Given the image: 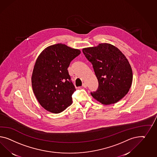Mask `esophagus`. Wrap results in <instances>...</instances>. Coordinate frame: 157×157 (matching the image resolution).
<instances>
[{
	"label": "esophagus",
	"mask_w": 157,
	"mask_h": 157,
	"mask_svg": "<svg viewBox=\"0 0 157 157\" xmlns=\"http://www.w3.org/2000/svg\"><path fill=\"white\" fill-rule=\"evenodd\" d=\"M82 86H83V87H84L85 88H86V87H87V84H86V83H83Z\"/></svg>",
	"instance_id": "1"
}]
</instances>
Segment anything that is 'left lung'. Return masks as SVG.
<instances>
[{
  "label": "left lung",
  "mask_w": 157,
  "mask_h": 157,
  "mask_svg": "<svg viewBox=\"0 0 157 157\" xmlns=\"http://www.w3.org/2000/svg\"><path fill=\"white\" fill-rule=\"evenodd\" d=\"M93 64L98 81V88L92 97L103 105L114 104L128 92L132 81L131 66L123 53L109 43L82 50Z\"/></svg>",
  "instance_id": "left-lung-1"
}]
</instances>
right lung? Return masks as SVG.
Returning <instances> with one entry per match:
<instances>
[{
  "label": "right lung",
  "mask_w": 157,
  "mask_h": 157,
  "mask_svg": "<svg viewBox=\"0 0 157 157\" xmlns=\"http://www.w3.org/2000/svg\"><path fill=\"white\" fill-rule=\"evenodd\" d=\"M81 51L58 43L47 47L39 55L31 77L32 87L38 101L52 113H59L72 104L76 89L67 68Z\"/></svg>",
  "instance_id": "right-lung-1"
}]
</instances>
